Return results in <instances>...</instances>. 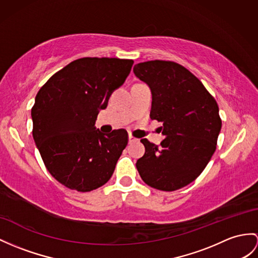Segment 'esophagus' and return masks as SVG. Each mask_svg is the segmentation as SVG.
Segmentation results:
<instances>
[{"mask_svg":"<svg viewBox=\"0 0 258 258\" xmlns=\"http://www.w3.org/2000/svg\"><path fill=\"white\" fill-rule=\"evenodd\" d=\"M128 140H129V143H134V142H137L138 141V139H136L135 137H133V136H130L129 135V138H128Z\"/></svg>","mask_w":258,"mask_h":258,"instance_id":"esophagus-1","label":"esophagus"}]
</instances>
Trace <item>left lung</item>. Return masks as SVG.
<instances>
[{
	"label": "left lung",
	"mask_w": 258,
	"mask_h": 258,
	"mask_svg": "<svg viewBox=\"0 0 258 258\" xmlns=\"http://www.w3.org/2000/svg\"><path fill=\"white\" fill-rule=\"evenodd\" d=\"M134 73L150 87V117L163 122L166 136L160 146L141 140L146 153L137 161V169L151 187L179 189L202 174L215 153L222 124L218 104L202 82L175 62H141Z\"/></svg>",
	"instance_id": "8db88e82"
}]
</instances>
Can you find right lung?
Segmentation results:
<instances>
[{
    "label": "right lung",
    "instance_id": "1",
    "mask_svg": "<svg viewBox=\"0 0 258 258\" xmlns=\"http://www.w3.org/2000/svg\"><path fill=\"white\" fill-rule=\"evenodd\" d=\"M133 64L118 58L78 59L53 74L36 95L35 143L49 173L70 189H96L114 173L128 134L119 129L104 135L95 122Z\"/></svg>",
    "mask_w": 258,
    "mask_h": 258
}]
</instances>
